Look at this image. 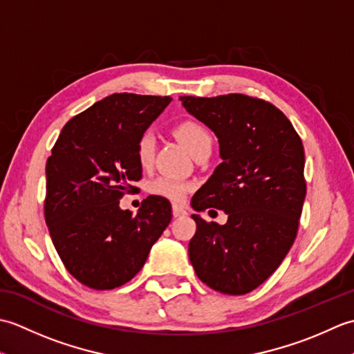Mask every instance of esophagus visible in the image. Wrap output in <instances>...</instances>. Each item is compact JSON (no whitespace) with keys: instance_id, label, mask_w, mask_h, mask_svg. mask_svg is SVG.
Listing matches in <instances>:
<instances>
[{"instance_id":"34e87169","label":"esophagus","mask_w":354,"mask_h":354,"mask_svg":"<svg viewBox=\"0 0 354 354\" xmlns=\"http://www.w3.org/2000/svg\"><path fill=\"white\" fill-rule=\"evenodd\" d=\"M171 213H173V216H175V217H181V216L185 214V209L183 207H179V205L175 204V205L171 207Z\"/></svg>"}]
</instances>
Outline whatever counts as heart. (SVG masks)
I'll use <instances>...</instances> for the list:
<instances>
[{"label": "heart", "mask_w": 354, "mask_h": 354, "mask_svg": "<svg viewBox=\"0 0 354 354\" xmlns=\"http://www.w3.org/2000/svg\"><path fill=\"white\" fill-rule=\"evenodd\" d=\"M173 133H175L179 141L190 150V153L193 156H196L202 150L212 149L213 146L212 133H209L208 127L204 123H201L199 120H181V122H178L173 126ZM155 152L156 140L153 137V133L150 131H145L138 137L137 146H135V153H137V160L141 167L146 169L152 165L155 160ZM190 189L192 185L189 183L173 176H158L152 179L149 184L150 194L173 202H183L187 198V194H189Z\"/></svg>", "instance_id": "heart-1"}]
</instances>
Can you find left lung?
<instances>
[{
    "instance_id": "1",
    "label": "left lung",
    "mask_w": 354,
    "mask_h": 354,
    "mask_svg": "<svg viewBox=\"0 0 354 354\" xmlns=\"http://www.w3.org/2000/svg\"><path fill=\"white\" fill-rule=\"evenodd\" d=\"M179 99L217 135L223 160L192 207L228 214L225 225L192 216L190 261L212 289L243 295L275 272L295 242L307 190L303 141L280 109L257 97Z\"/></svg>"
}]
</instances>
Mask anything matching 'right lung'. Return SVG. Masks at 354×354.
Here are the masks:
<instances>
[{
    "instance_id": "right-lung-1",
    "label": "right lung",
    "mask_w": 354,
    "mask_h": 354,
    "mask_svg": "<svg viewBox=\"0 0 354 354\" xmlns=\"http://www.w3.org/2000/svg\"><path fill=\"white\" fill-rule=\"evenodd\" d=\"M170 100L111 94L73 117L51 149L45 222L64 266L88 288L132 280L171 221L170 202L160 196L146 198L135 216L118 207L141 179L137 140Z\"/></svg>"
}]
</instances>
